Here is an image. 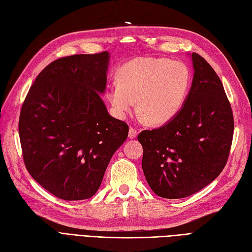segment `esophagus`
<instances>
[{
    "label": "esophagus",
    "mask_w": 252,
    "mask_h": 252,
    "mask_svg": "<svg viewBox=\"0 0 252 252\" xmlns=\"http://www.w3.org/2000/svg\"><path fill=\"white\" fill-rule=\"evenodd\" d=\"M136 135H137V130L133 127H130L129 128V133H128L129 138H135Z\"/></svg>",
    "instance_id": "1"
}]
</instances>
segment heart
Segmentation results:
<instances>
[{"instance_id": "1", "label": "heart", "mask_w": 252, "mask_h": 252, "mask_svg": "<svg viewBox=\"0 0 252 252\" xmlns=\"http://www.w3.org/2000/svg\"><path fill=\"white\" fill-rule=\"evenodd\" d=\"M117 76L107 89L114 115L125 119L137 99L141 119L153 124H164L179 114L190 85L189 67L167 58H135L121 66Z\"/></svg>"}]
</instances>
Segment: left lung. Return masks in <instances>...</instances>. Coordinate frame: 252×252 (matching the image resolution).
Returning a JSON list of instances; mask_svg holds the SVG:
<instances>
[{
    "mask_svg": "<svg viewBox=\"0 0 252 252\" xmlns=\"http://www.w3.org/2000/svg\"><path fill=\"white\" fill-rule=\"evenodd\" d=\"M192 60V86L179 114L137 136L146 180L162 198H185L210 185L226 164L232 143L235 123L220 78L199 54Z\"/></svg>",
    "mask_w": 252,
    "mask_h": 252,
    "instance_id": "8db88e82",
    "label": "left lung"
}]
</instances>
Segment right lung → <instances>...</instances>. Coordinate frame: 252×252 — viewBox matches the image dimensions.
<instances>
[{"label": "right lung", "mask_w": 252, "mask_h": 252, "mask_svg": "<svg viewBox=\"0 0 252 252\" xmlns=\"http://www.w3.org/2000/svg\"><path fill=\"white\" fill-rule=\"evenodd\" d=\"M108 52L54 60L38 74L21 109L19 132L25 166L48 192L63 200L96 194L111 156L129 127L109 116Z\"/></svg>", "instance_id": "right-lung-1"}]
</instances>
